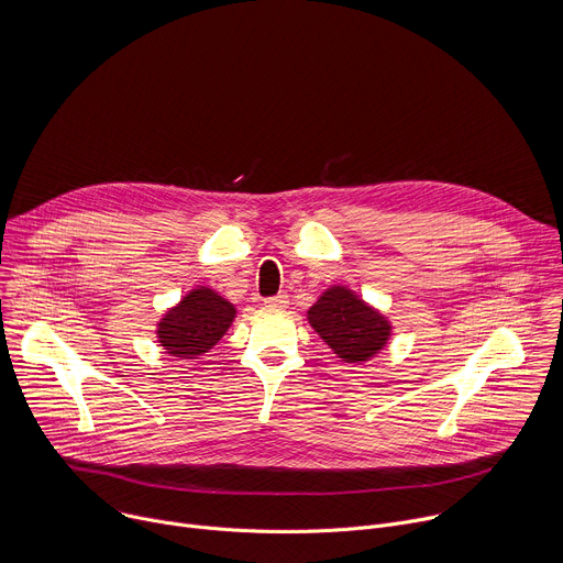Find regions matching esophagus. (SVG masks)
Segmentation results:
<instances>
[{"mask_svg": "<svg viewBox=\"0 0 563 563\" xmlns=\"http://www.w3.org/2000/svg\"><path fill=\"white\" fill-rule=\"evenodd\" d=\"M287 296L285 294H278V296H272V298H265V305L272 307V309H285L287 307Z\"/></svg>", "mask_w": 563, "mask_h": 563, "instance_id": "obj_1", "label": "esophagus"}]
</instances>
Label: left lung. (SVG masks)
I'll list each match as a JSON object with an SVG mask.
<instances>
[{"mask_svg":"<svg viewBox=\"0 0 563 563\" xmlns=\"http://www.w3.org/2000/svg\"><path fill=\"white\" fill-rule=\"evenodd\" d=\"M313 332L345 363H365L391 336L389 320L367 305L356 291L334 285L307 309Z\"/></svg>","mask_w":563,"mask_h":563,"instance_id":"1","label":"left lung"}]
</instances>
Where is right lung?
<instances>
[{"instance_id": "right-lung-1", "label": "right lung", "mask_w": 563, "mask_h": 563, "mask_svg": "<svg viewBox=\"0 0 563 563\" xmlns=\"http://www.w3.org/2000/svg\"><path fill=\"white\" fill-rule=\"evenodd\" d=\"M235 307L211 287H196L157 323V343L178 361L209 352L231 328Z\"/></svg>"}]
</instances>
